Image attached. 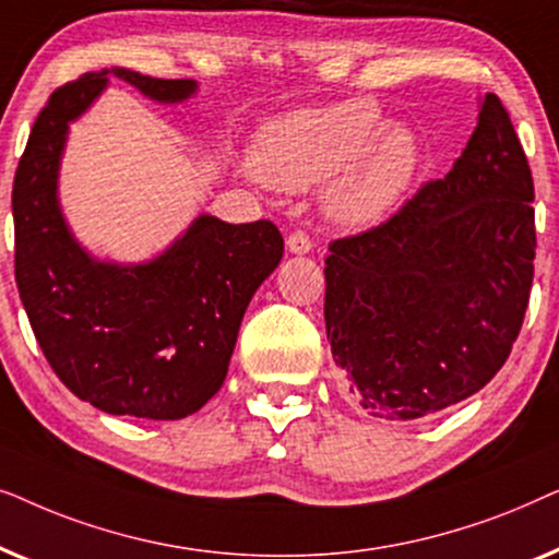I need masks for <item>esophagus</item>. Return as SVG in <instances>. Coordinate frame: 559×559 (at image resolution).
<instances>
[{
  "label": "esophagus",
  "instance_id": "esophagus-1",
  "mask_svg": "<svg viewBox=\"0 0 559 559\" xmlns=\"http://www.w3.org/2000/svg\"><path fill=\"white\" fill-rule=\"evenodd\" d=\"M287 249L293 251V254H308L312 249V239L302 231V228H297V231L287 236Z\"/></svg>",
  "mask_w": 559,
  "mask_h": 559
}]
</instances>
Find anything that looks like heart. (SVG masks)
<instances>
[{"label":"heart","mask_w":559,"mask_h":559,"mask_svg":"<svg viewBox=\"0 0 559 559\" xmlns=\"http://www.w3.org/2000/svg\"><path fill=\"white\" fill-rule=\"evenodd\" d=\"M419 163L415 132L384 127V114L369 98L274 121L254 150L257 173L270 186L295 190L333 177L325 203L348 224L384 218L409 190Z\"/></svg>","instance_id":"heart-1"}]
</instances>
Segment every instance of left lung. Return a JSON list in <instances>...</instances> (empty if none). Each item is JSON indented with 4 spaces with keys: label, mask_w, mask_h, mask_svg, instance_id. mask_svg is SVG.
I'll use <instances>...</instances> for the list:
<instances>
[{
    "label": "left lung",
    "mask_w": 559,
    "mask_h": 559,
    "mask_svg": "<svg viewBox=\"0 0 559 559\" xmlns=\"http://www.w3.org/2000/svg\"><path fill=\"white\" fill-rule=\"evenodd\" d=\"M532 201L507 106L486 94L445 178L384 224L331 241L325 331L343 384L369 415H435L496 377L530 305Z\"/></svg>",
    "instance_id": "obj_1"
}]
</instances>
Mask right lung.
Here are the masks:
<instances>
[{"instance_id": "right-lung-1", "label": "right lung", "mask_w": 559, "mask_h": 559, "mask_svg": "<svg viewBox=\"0 0 559 559\" xmlns=\"http://www.w3.org/2000/svg\"><path fill=\"white\" fill-rule=\"evenodd\" d=\"M109 73L163 104L195 91L190 79L129 68L52 91L14 173V280L45 358L79 400L109 415L180 419L224 384L243 312L285 241L272 221L198 216L147 264L88 257L60 211L58 167L68 121L96 102Z\"/></svg>"}]
</instances>
